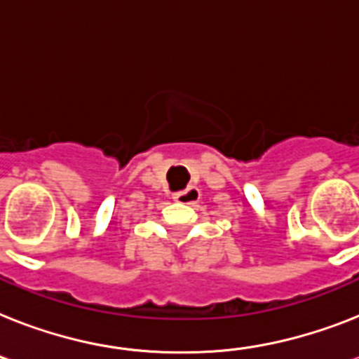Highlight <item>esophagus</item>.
Segmentation results:
<instances>
[{
	"label": "esophagus",
	"instance_id": "1",
	"mask_svg": "<svg viewBox=\"0 0 359 359\" xmlns=\"http://www.w3.org/2000/svg\"><path fill=\"white\" fill-rule=\"evenodd\" d=\"M174 200L187 203V205H194L198 200H200V189L194 185H189L185 191H180L174 194Z\"/></svg>",
	"mask_w": 359,
	"mask_h": 359
}]
</instances>
